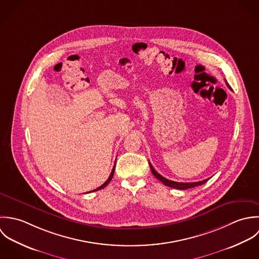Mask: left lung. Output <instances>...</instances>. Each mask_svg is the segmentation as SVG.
Instances as JSON below:
<instances>
[{
  "label": "left lung",
  "mask_w": 259,
  "mask_h": 259,
  "mask_svg": "<svg viewBox=\"0 0 259 259\" xmlns=\"http://www.w3.org/2000/svg\"><path fill=\"white\" fill-rule=\"evenodd\" d=\"M225 83H226V85H227V87L229 88V89H231L230 88V86L228 85V83L225 81ZM149 165H150V169H151V171H152V174L155 176L157 179H159L164 185H166V186H169V187H172V188H175V189H180V190H185V189H189V188H193V187H196V186H199V185H202V184H204L205 182H206L208 179H205V180H202V181H198V182H187V183H184V182H175V181H172V180H169V179H166L165 177H163V176H161L157 171H156L155 169L153 168V166L151 165V163L149 162Z\"/></svg>",
  "instance_id": "left-lung-1"
}]
</instances>
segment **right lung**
I'll use <instances>...</instances> for the list:
<instances>
[{"mask_svg":"<svg viewBox=\"0 0 259 259\" xmlns=\"http://www.w3.org/2000/svg\"><path fill=\"white\" fill-rule=\"evenodd\" d=\"M114 170H115V165H114V167H113V169H112V172H111V174H110V176H109V178L107 179V181L104 183L103 185H101L100 187H98L97 189H94L93 191H90V192H94V191H98V190H100V189H103L105 188L108 184H109V182L111 181V179L113 178V175H114Z\"/></svg>","mask_w":259,"mask_h":259,"instance_id":"1","label":"right lung"}]
</instances>
